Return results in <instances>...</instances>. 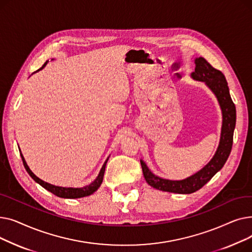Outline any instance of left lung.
<instances>
[{
  "mask_svg": "<svg viewBox=\"0 0 252 252\" xmlns=\"http://www.w3.org/2000/svg\"><path fill=\"white\" fill-rule=\"evenodd\" d=\"M194 81L203 82L218 99L222 115L220 138L218 149L210 161L196 174L179 181L163 179L154 175L141 159L143 175L151 187L170 193L191 194L202 188L226 163L232 150L233 135L236 126V107L233 103L226 77L214 68L204 58H195V71L191 73Z\"/></svg>",
  "mask_w": 252,
  "mask_h": 252,
  "instance_id": "obj_1",
  "label": "left lung"
}]
</instances>
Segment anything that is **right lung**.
<instances>
[{
    "mask_svg": "<svg viewBox=\"0 0 252 252\" xmlns=\"http://www.w3.org/2000/svg\"><path fill=\"white\" fill-rule=\"evenodd\" d=\"M49 61H46L45 64L42 66L41 68L37 69L35 72L42 70L45 66L47 65ZM34 72V73H35ZM20 155H21V158H22V161H23V165L26 169V171L30 174V176L37 183L41 185V186L43 188H45L46 190L50 191L51 193H53L54 195L58 196V197H61V198H69V199H74V198H82V197H86V196H89L91 194H93L94 192H96L98 190V188L101 186V184L103 182V177H104V173H105V167H106V163H107L109 157L107 158V159L105 160L102 168L100 169V173L98 175V177L95 179V181H93L91 184L87 185V186L85 187H82V188H71V187H59V186H55V185H52V184H49L43 180H41L39 178H37L32 171L31 170V168L29 167L28 163H26L24 157L20 151Z\"/></svg>",
    "mask_w": 252,
    "mask_h": 252,
    "instance_id": "add662e5",
    "label": "right lung"
}]
</instances>
